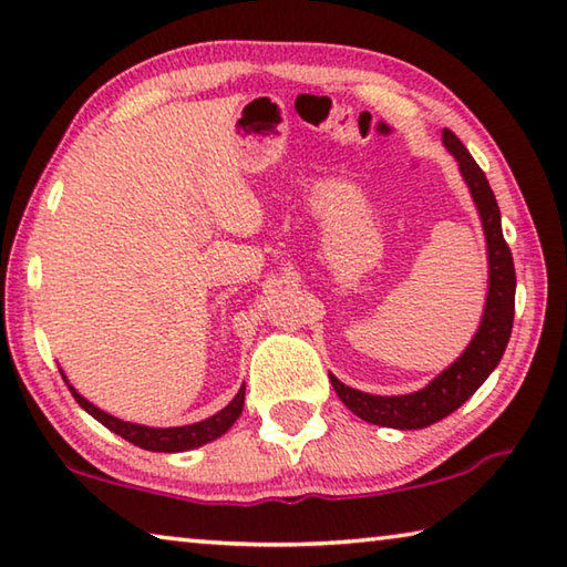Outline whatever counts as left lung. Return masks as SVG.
<instances>
[{"label": "left lung", "mask_w": 567, "mask_h": 567, "mask_svg": "<svg viewBox=\"0 0 567 567\" xmlns=\"http://www.w3.org/2000/svg\"><path fill=\"white\" fill-rule=\"evenodd\" d=\"M443 142L457 159L460 172H463L465 185L470 187V195H473V203L480 213V219H483L487 265H491V270H487L491 275H487L485 312L483 320H480L475 338L470 340L465 352L460 354L447 370L440 372L430 385L417 392H410V395H370V392L348 388L344 382L330 375L338 398L354 412V415L364 422H372V425L420 430L447 417L450 412H455L467 398H473V392L483 385L487 375L497 368V362H501L513 332L515 265L511 247H507L503 237L501 207H497L493 189L487 185L485 172L477 167V162L465 150L463 142L455 137V132L443 130Z\"/></svg>", "instance_id": "left-lung-1"}]
</instances>
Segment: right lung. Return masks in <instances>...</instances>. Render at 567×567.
Segmentation results:
<instances>
[{"label": "right lung", "instance_id": "1", "mask_svg": "<svg viewBox=\"0 0 567 567\" xmlns=\"http://www.w3.org/2000/svg\"><path fill=\"white\" fill-rule=\"evenodd\" d=\"M66 385H70V382H66ZM70 392L74 395V400L80 402L82 410H87L94 420H100L102 425L112 430L114 435L124 437L127 443L137 445L142 450H152V453H182V450H192L205 443H213V440L225 435L227 430L235 425V420L243 415V405H245V385H243L227 408H223L217 415L207 417L203 422H192V425H182V427H147V425H137V422H124L120 417L110 415V412L94 408L92 402L84 400L72 385H70Z\"/></svg>", "mask_w": 567, "mask_h": 567}]
</instances>
